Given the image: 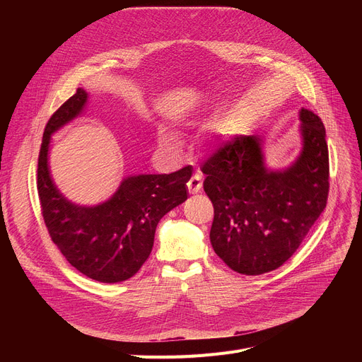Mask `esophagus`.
Masks as SVG:
<instances>
[{"mask_svg":"<svg viewBox=\"0 0 362 362\" xmlns=\"http://www.w3.org/2000/svg\"><path fill=\"white\" fill-rule=\"evenodd\" d=\"M201 187H202V180H201V177L198 175H195V176H192L191 179H189V182H187V191H189V194H192V195L198 194L201 191Z\"/></svg>","mask_w":362,"mask_h":362,"instance_id":"1","label":"esophagus"}]
</instances>
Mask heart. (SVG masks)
<instances>
[{"instance_id": "heart-1", "label": "heart", "mask_w": 362, "mask_h": 362, "mask_svg": "<svg viewBox=\"0 0 362 362\" xmlns=\"http://www.w3.org/2000/svg\"><path fill=\"white\" fill-rule=\"evenodd\" d=\"M157 144L164 152L175 154L180 148V138L173 130H170L167 127H160L157 130Z\"/></svg>"}]
</instances>
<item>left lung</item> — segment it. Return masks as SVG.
Returning a JSON list of instances; mask_svg holds the SVG:
<instances>
[{"label":"left lung","mask_w":362,"mask_h":362,"mask_svg":"<svg viewBox=\"0 0 362 362\" xmlns=\"http://www.w3.org/2000/svg\"><path fill=\"white\" fill-rule=\"evenodd\" d=\"M302 149L292 165L270 170L264 139L235 136L202 164L204 191L214 205L210 240L233 272L258 276L286 262L325 211L329 197L326 129L299 111Z\"/></svg>","instance_id":"left-lung-1"}]
</instances>
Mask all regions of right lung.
<instances>
[{
    "label": "right lung",
    "instance_id": "add662e5",
    "mask_svg": "<svg viewBox=\"0 0 362 362\" xmlns=\"http://www.w3.org/2000/svg\"><path fill=\"white\" fill-rule=\"evenodd\" d=\"M86 101V90L79 88L48 120L37 158V195L48 233L73 267L97 281L119 283L139 272L158 221L187 199L192 170L126 177L116 194L93 206L70 202L52 182L48 151L52 133L78 117Z\"/></svg>",
    "mask_w": 362,
    "mask_h": 362
}]
</instances>
